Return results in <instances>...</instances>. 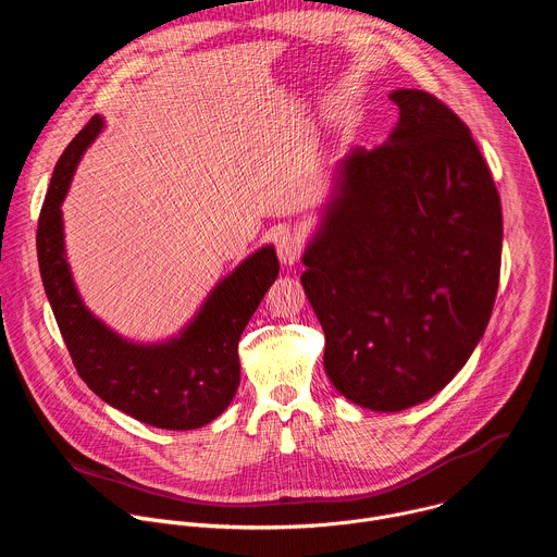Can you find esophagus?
I'll return each instance as SVG.
<instances>
[{
  "label": "esophagus",
  "instance_id": "1",
  "mask_svg": "<svg viewBox=\"0 0 557 557\" xmlns=\"http://www.w3.org/2000/svg\"><path fill=\"white\" fill-rule=\"evenodd\" d=\"M275 251H277V258L280 262L284 264H295L299 262L301 253H304V240L295 233V231H284L277 243H275Z\"/></svg>",
  "mask_w": 557,
  "mask_h": 557
}]
</instances>
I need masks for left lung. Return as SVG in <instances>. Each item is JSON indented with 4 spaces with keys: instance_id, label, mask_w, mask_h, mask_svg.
<instances>
[{
    "instance_id": "8db88e82",
    "label": "left lung",
    "mask_w": 557,
    "mask_h": 557,
    "mask_svg": "<svg viewBox=\"0 0 557 557\" xmlns=\"http://www.w3.org/2000/svg\"><path fill=\"white\" fill-rule=\"evenodd\" d=\"M387 143L352 149L304 253L324 368L348 401L399 412L467 363L494 310L503 209L469 127L425 90H396Z\"/></svg>"
}]
</instances>
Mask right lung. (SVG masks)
<instances>
[{
	"mask_svg": "<svg viewBox=\"0 0 557 557\" xmlns=\"http://www.w3.org/2000/svg\"><path fill=\"white\" fill-rule=\"evenodd\" d=\"M92 116L63 149L37 224V258L48 301L72 363L112 408L163 430H196L220 417L240 385L237 342L280 273L273 247L245 260L205 301L191 326L168 344L136 346L90 314L63 256L61 202L78 158L101 132Z\"/></svg>",
	"mask_w": 557,
	"mask_h": 557,
	"instance_id": "obj_1",
	"label": "right lung"
}]
</instances>
